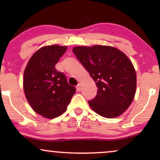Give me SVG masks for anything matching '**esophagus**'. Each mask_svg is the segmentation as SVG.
Masks as SVG:
<instances>
[{"label": "esophagus", "instance_id": "1", "mask_svg": "<svg viewBox=\"0 0 160 160\" xmlns=\"http://www.w3.org/2000/svg\"><path fill=\"white\" fill-rule=\"evenodd\" d=\"M77 90H78V91H80V90H81V85H80V83H79L78 85L77 86Z\"/></svg>", "mask_w": 160, "mask_h": 160}]
</instances>
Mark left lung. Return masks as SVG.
<instances>
[{"label":"left lung","mask_w":160,"mask_h":160,"mask_svg":"<svg viewBox=\"0 0 160 160\" xmlns=\"http://www.w3.org/2000/svg\"><path fill=\"white\" fill-rule=\"evenodd\" d=\"M73 52L98 87L96 96L89 101L92 109L106 118L122 114L136 91V74L132 62L120 49L109 46L76 47Z\"/></svg>","instance_id":"1"}]
</instances>
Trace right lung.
Segmentation results:
<instances>
[{"mask_svg": "<svg viewBox=\"0 0 160 160\" xmlns=\"http://www.w3.org/2000/svg\"><path fill=\"white\" fill-rule=\"evenodd\" d=\"M66 49L58 45L42 47L31 57L24 71L25 97L32 109L46 118L62 115L76 92L55 68Z\"/></svg>", "mask_w": 160, "mask_h": 160, "instance_id": "1", "label": "right lung"}]
</instances>
